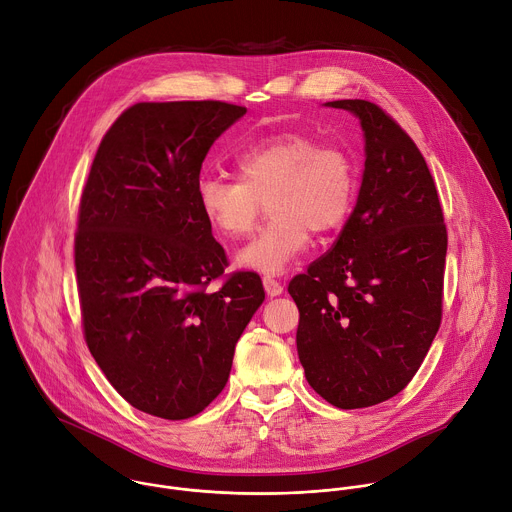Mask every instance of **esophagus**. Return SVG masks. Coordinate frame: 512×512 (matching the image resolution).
<instances>
[{
    "mask_svg": "<svg viewBox=\"0 0 512 512\" xmlns=\"http://www.w3.org/2000/svg\"><path fill=\"white\" fill-rule=\"evenodd\" d=\"M263 287H265V291H267V296H279L281 291H283V285L277 281V279H273V277H263Z\"/></svg>",
    "mask_w": 512,
    "mask_h": 512,
    "instance_id": "esophagus-1",
    "label": "esophagus"
}]
</instances>
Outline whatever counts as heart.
I'll list each match as a JSON object with an SVG mask.
<instances>
[{
    "label": "heart",
    "mask_w": 512,
    "mask_h": 512,
    "mask_svg": "<svg viewBox=\"0 0 512 512\" xmlns=\"http://www.w3.org/2000/svg\"><path fill=\"white\" fill-rule=\"evenodd\" d=\"M237 180L204 174L196 202L208 227L223 241L247 237L263 202L271 221L243 247L245 269L277 275L308 247L312 233L338 229L352 208L356 168L336 145H320L304 133H277L259 139L235 156Z\"/></svg>",
    "instance_id": "heart-1"
}]
</instances>
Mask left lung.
I'll return each instance as SVG.
<instances>
[{
	"instance_id": "obj_1",
	"label": "left lung",
	"mask_w": 512,
	"mask_h": 512,
	"mask_svg": "<svg viewBox=\"0 0 512 512\" xmlns=\"http://www.w3.org/2000/svg\"><path fill=\"white\" fill-rule=\"evenodd\" d=\"M360 119L364 174L332 249L289 281L310 387L340 409L403 391L442 324L448 231L415 141L379 105L326 103Z\"/></svg>"
}]
</instances>
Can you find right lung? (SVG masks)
<instances>
[{"label":"right lung","mask_w":512,"mask_h":512,"mask_svg":"<svg viewBox=\"0 0 512 512\" xmlns=\"http://www.w3.org/2000/svg\"><path fill=\"white\" fill-rule=\"evenodd\" d=\"M245 113L225 101L135 103L103 135L83 188L75 267L87 346L129 405L162 419L194 417L225 389L265 300L255 271L225 275L227 253L196 202L210 145Z\"/></svg>","instance_id":"1"}]
</instances>
